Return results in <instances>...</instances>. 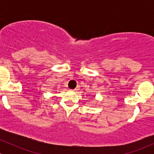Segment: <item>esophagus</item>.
Masks as SVG:
<instances>
[{
	"instance_id": "34e87169",
	"label": "esophagus",
	"mask_w": 154,
	"mask_h": 154,
	"mask_svg": "<svg viewBox=\"0 0 154 154\" xmlns=\"http://www.w3.org/2000/svg\"><path fill=\"white\" fill-rule=\"evenodd\" d=\"M77 90H79V88H75L74 89V91H77Z\"/></svg>"
}]
</instances>
